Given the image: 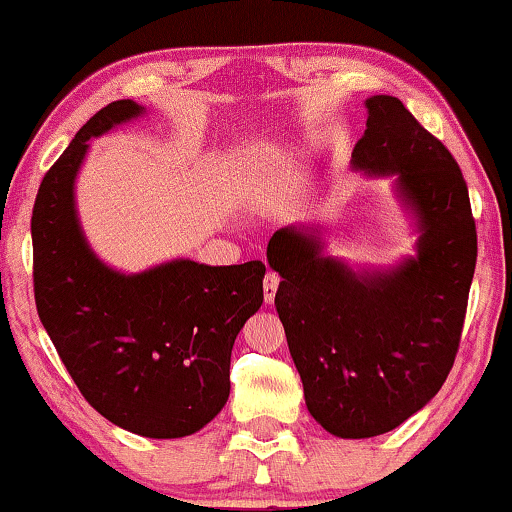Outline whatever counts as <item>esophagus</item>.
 <instances>
[{"instance_id": "34e87169", "label": "esophagus", "mask_w": 512, "mask_h": 512, "mask_svg": "<svg viewBox=\"0 0 512 512\" xmlns=\"http://www.w3.org/2000/svg\"><path fill=\"white\" fill-rule=\"evenodd\" d=\"M278 283H281V276H278L276 271H267V274H264V300H267L269 304L274 302Z\"/></svg>"}]
</instances>
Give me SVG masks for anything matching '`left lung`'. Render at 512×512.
<instances>
[{"mask_svg":"<svg viewBox=\"0 0 512 512\" xmlns=\"http://www.w3.org/2000/svg\"><path fill=\"white\" fill-rule=\"evenodd\" d=\"M366 108L352 163L397 174L418 217V257L361 276L323 257L319 236L295 226L267 245L269 267L283 278L274 302L307 409L345 439L390 432L439 392L461 345L477 262L468 184L449 148L394 96H371Z\"/></svg>","mask_w":512,"mask_h":512,"instance_id":"left-lung-1","label":"left lung"}]
</instances>
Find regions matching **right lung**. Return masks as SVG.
Segmentation results:
<instances>
[{"label": "right lung", "mask_w": 512, "mask_h": 512, "mask_svg": "<svg viewBox=\"0 0 512 512\" xmlns=\"http://www.w3.org/2000/svg\"><path fill=\"white\" fill-rule=\"evenodd\" d=\"M122 99L87 120L44 174L32 208V283L42 326L82 397L118 428L186 437L229 399L231 349L262 307L260 260L208 267L174 260L125 276L96 260L75 215L87 141L137 118Z\"/></svg>", "instance_id": "right-lung-1"}]
</instances>
